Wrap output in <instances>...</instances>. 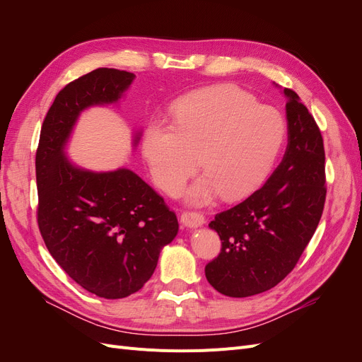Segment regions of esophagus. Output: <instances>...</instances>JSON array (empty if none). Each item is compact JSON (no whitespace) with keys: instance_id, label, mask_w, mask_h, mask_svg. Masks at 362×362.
Listing matches in <instances>:
<instances>
[{"instance_id":"34e87169","label":"esophagus","mask_w":362,"mask_h":362,"mask_svg":"<svg viewBox=\"0 0 362 362\" xmlns=\"http://www.w3.org/2000/svg\"><path fill=\"white\" fill-rule=\"evenodd\" d=\"M181 223L187 228H199L205 223V217L196 211H184L181 214Z\"/></svg>"}]
</instances>
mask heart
Segmentation results:
<instances>
[{
	"label": "heart",
	"instance_id": "b5f03b06",
	"mask_svg": "<svg viewBox=\"0 0 362 362\" xmlns=\"http://www.w3.org/2000/svg\"><path fill=\"white\" fill-rule=\"evenodd\" d=\"M286 120L278 110L234 86H217L180 98L170 107L169 128L151 125L141 152L152 178L178 194L196 158L205 173L189 192L194 204L218 192L235 201L254 192L270 175L286 140Z\"/></svg>",
	"mask_w": 362,
	"mask_h": 362
}]
</instances>
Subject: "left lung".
<instances>
[{
  "label": "left lung",
  "instance_id": "1",
  "mask_svg": "<svg viewBox=\"0 0 362 362\" xmlns=\"http://www.w3.org/2000/svg\"><path fill=\"white\" fill-rule=\"evenodd\" d=\"M275 84V83H273ZM287 98L288 144L279 166L247 199L216 214L221 254L205 266L211 286L229 298L267 291L294 269L323 213L325 148L320 129L298 93Z\"/></svg>",
  "mask_w": 362,
  "mask_h": 362
}]
</instances>
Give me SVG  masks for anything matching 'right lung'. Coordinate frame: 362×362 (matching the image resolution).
<instances>
[{
	"instance_id": "1",
	"label": "right lung",
	"mask_w": 362,
	"mask_h": 362,
	"mask_svg": "<svg viewBox=\"0 0 362 362\" xmlns=\"http://www.w3.org/2000/svg\"><path fill=\"white\" fill-rule=\"evenodd\" d=\"M136 75L100 68L59 92L36 152L37 223L49 254L68 275L104 299L139 291L154 273L178 221L161 196L131 169H84L66 145L80 115L117 104ZM140 140L134 134L133 145Z\"/></svg>"
}]
</instances>
